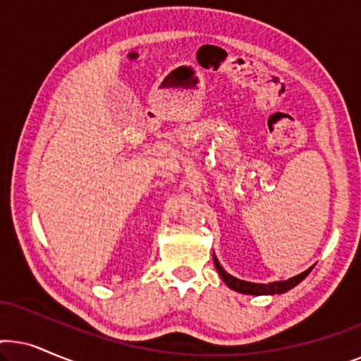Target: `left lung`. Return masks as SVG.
<instances>
[{
    "mask_svg": "<svg viewBox=\"0 0 361 361\" xmlns=\"http://www.w3.org/2000/svg\"><path fill=\"white\" fill-rule=\"evenodd\" d=\"M214 264L216 271H219L221 281H224L230 289H233L240 294H248V295H274V294L288 293L289 289L295 288L300 281L305 279V276H307L314 268L312 266V268L304 271V273H300L298 276H294V278H289L286 281H274V283H268V284H258V283H248V281L238 279L235 278V276H231L230 273H226L224 266L219 263V259H216L215 255H214Z\"/></svg>",
    "mask_w": 361,
    "mask_h": 361,
    "instance_id": "8db88e82",
    "label": "left lung"
}]
</instances>
